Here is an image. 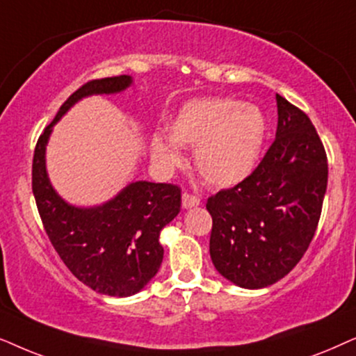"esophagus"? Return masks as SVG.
<instances>
[{
	"label": "esophagus",
	"mask_w": 356,
	"mask_h": 356,
	"mask_svg": "<svg viewBox=\"0 0 356 356\" xmlns=\"http://www.w3.org/2000/svg\"><path fill=\"white\" fill-rule=\"evenodd\" d=\"M200 205V198L192 195V193H182V207L184 208H193V207H198Z\"/></svg>",
	"instance_id": "obj_1"
}]
</instances>
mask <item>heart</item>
Segmentation results:
<instances>
[{
  "label": "heart",
  "mask_w": 356,
  "mask_h": 356,
  "mask_svg": "<svg viewBox=\"0 0 356 356\" xmlns=\"http://www.w3.org/2000/svg\"><path fill=\"white\" fill-rule=\"evenodd\" d=\"M267 130V118L255 106L231 97L197 99L169 122L170 140L151 138V156L164 168L174 169L184 159L177 146L195 149L193 163L203 182L233 187L254 172Z\"/></svg>",
  "instance_id": "heart-1"
}]
</instances>
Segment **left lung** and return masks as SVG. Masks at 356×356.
Wrapping results in <instances>:
<instances>
[{"mask_svg": "<svg viewBox=\"0 0 356 356\" xmlns=\"http://www.w3.org/2000/svg\"><path fill=\"white\" fill-rule=\"evenodd\" d=\"M275 141L254 172L207 202L210 255L234 285L257 290L295 268L309 248L327 188V154L301 108L277 94Z\"/></svg>", "mask_w": 356, "mask_h": 356, "instance_id": "8db88e82", "label": "left lung"}]
</instances>
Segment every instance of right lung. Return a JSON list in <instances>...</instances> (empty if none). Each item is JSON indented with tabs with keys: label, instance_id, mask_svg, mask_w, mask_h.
<instances>
[{
	"label": "right lung",
	"instance_id": "add662e5",
	"mask_svg": "<svg viewBox=\"0 0 356 356\" xmlns=\"http://www.w3.org/2000/svg\"><path fill=\"white\" fill-rule=\"evenodd\" d=\"M130 84L127 74L83 84L45 127L32 161V192L51 245L79 282L102 295L118 298L143 290L158 273L164 255L159 234L181 211V188L174 184L138 181L101 207L76 208L51 187L45 146L51 127L74 102L92 94L120 92Z\"/></svg>",
	"mask_w": 356,
	"mask_h": 356
}]
</instances>
